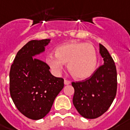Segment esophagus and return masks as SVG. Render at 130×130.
<instances>
[{"label": "esophagus", "instance_id": "1", "mask_svg": "<svg viewBox=\"0 0 130 130\" xmlns=\"http://www.w3.org/2000/svg\"><path fill=\"white\" fill-rule=\"evenodd\" d=\"M64 84L65 85H69V84H70V81L69 80H67V79H64Z\"/></svg>", "mask_w": 130, "mask_h": 130}]
</instances>
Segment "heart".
<instances>
[{
  "label": "heart",
  "instance_id": "obj_1",
  "mask_svg": "<svg viewBox=\"0 0 130 130\" xmlns=\"http://www.w3.org/2000/svg\"><path fill=\"white\" fill-rule=\"evenodd\" d=\"M47 64L56 72H60L64 63L68 62V69L72 76L85 79L91 76L97 65L96 51L89 43L70 42L56 49V56H47Z\"/></svg>",
  "mask_w": 130,
  "mask_h": 130
}]
</instances>
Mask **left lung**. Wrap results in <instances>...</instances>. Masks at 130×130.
I'll use <instances>...</instances> for the list:
<instances>
[{
	"label": "left lung",
	"instance_id": "8db88e82",
	"mask_svg": "<svg viewBox=\"0 0 130 130\" xmlns=\"http://www.w3.org/2000/svg\"><path fill=\"white\" fill-rule=\"evenodd\" d=\"M104 64L85 80L72 82V102L81 116L95 119L103 115L112 103L117 89V74L114 60L108 50L100 44Z\"/></svg>",
	"mask_w": 130,
	"mask_h": 130
}]
</instances>
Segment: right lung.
I'll use <instances>...</instances> for the list:
<instances>
[{
  "instance_id": "obj_1",
  "label": "right lung",
  "mask_w": 130,
  "mask_h": 130,
  "mask_svg": "<svg viewBox=\"0 0 130 130\" xmlns=\"http://www.w3.org/2000/svg\"><path fill=\"white\" fill-rule=\"evenodd\" d=\"M50 40H32L16 55L9 72V90L15 105L24 116L38 120L50 111L64 87V79L51 74L50 67L35 58Z\"/></svg>"
}]
</instances>
